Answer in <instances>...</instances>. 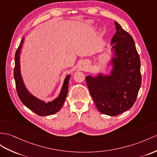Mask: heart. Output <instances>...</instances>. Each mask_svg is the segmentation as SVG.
<instances>
[{
	"label": "heart",
	"instance_id": "b5f03b06",
	"mask_svg": "<svg viewBox=\"0 0 157 157\" xmlns=\"http://www.w3.org/2000/svg\"><path fill=\"white\" fill-rule=\"evenodd\" d=\"M88 23H89V25H92L93 23V22L91 21H88Z\"/></svg>",
	"mask_w": 157,
	"mask_h": 157
}]
</instances>
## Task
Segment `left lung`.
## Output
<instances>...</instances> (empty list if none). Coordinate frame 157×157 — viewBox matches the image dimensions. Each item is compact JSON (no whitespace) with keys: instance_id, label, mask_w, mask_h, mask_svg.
<instances>
[{"instance_id":"8db88e82","label":"left lung","mask_w":157,"mask_h":157,"mask_svg":"<svg viewBox=\"0 0 157 157\" xmlns=\"http://www.w3.org/2000/svg\"><path fill=\"white\" fill-rule=\"evenodd\" d=\"M117 32L113 36L111 67L109 74L88 75L86 82L90 94L100 113L117 116L131 109L141 85L140 61L132 37L114 21Z\"/></svg>"}]
</instances>
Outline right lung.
<instances>
[{
    "label": "right lung",
    "mask_w": 157,
    "mask_h": 157,
    "mask_svg": "<svg viewBox=\"0 0 157 157\" xmlns=\"http://www.w3.org/2000/svg\"><path fill=\"white\" fill-rule=\"evenodd\" d=\"M25 37L21 41L16 53H15L14 61L15 67L14 71V77L16 83V88L18 96L21 102L23 104L33 111L34 113L39 116L46 117L52 115L59 112L60 109L62 108L68 93V82L71 77V75L66 76L64 80V82L60 90L58 97L55 98L52 101L46 102L45 101L39 99L36 97L34 96L28 90L26 87L25 82L22 79L21 71V63H20V54L22 47V44L24 43Z\"/></svg>",
    "instance_id": "right-lung-1"
}]
</instances>
